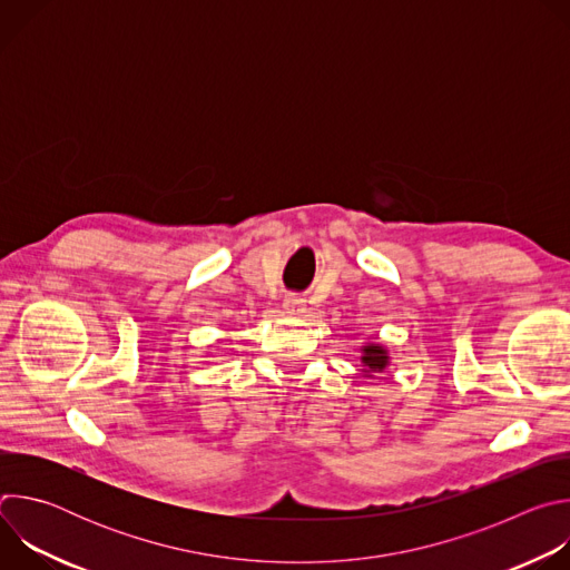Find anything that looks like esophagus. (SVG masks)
<instances>
[{
    "mask_svg": "<svg viewBox=\"0 0 570 570\" xmlns=\"http://www.w3.org/2000/svg\"><path fill=\"white\" fill-rule=\"evenodd\" d=\"M284 306H286V311H288V313H302V311L306 308L304 299H302V297H297V295H288V297L284 299Z\"/></svg>",
    "mask_w": 570,
    "mask_h": 570,
    "instance_id": "esophagus-1",
    "label": "esophagus"
}]
</instances>
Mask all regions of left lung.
<instances>
[{
  "label": "left lung",
  "mask_w": 570,
  "mask_h": 570,
  "mask_svg": "<svg viewBox=\"0 0 570 570\" xmlns=\"http://www.w3.org/2000/svg\"><path fill=\"white\" fill-rule=\"evenodd\" d=\"M361 365H363V374L365 376H372V374H379L383 372L387 365H390V354L383 345L379 343H365L363 350H361Z\"/></svg>",
  "instance_id": "1"
}]
</instances>
